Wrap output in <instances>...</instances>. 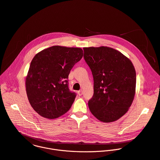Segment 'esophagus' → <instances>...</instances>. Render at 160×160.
I'll list each match as a JSON object with an SVG mask.
<instances>
[{
	"instance_id": "esophagus-1",
	"label": "esophagus",
	"mask_w": 160,
	"mask_h": 160,
	"mask_svg": "<svg viewBox=\"0 0 160 160\" xmlns=\"http://www.w3.org/2000/svg\"><path fill=\"white\" fill-rule=\"evenodd\" d=\"M78 95H79V96L82 95V94H83V92H82V90H79V91L78 92Z\"/></svg>"
}]
</instances>
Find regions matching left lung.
<instances>
[{
  "label": "left lung",
  "mask_w": 160,
  "mask_h": 160,
  "mask_svg": "<svg viewBox=\"0 0 160 160\" xmlns=\"http://www.w3.org/2000/svg\"><path fill=\"white\" fill-rule=\"evenodd\" d=\"M83 51L93 78L89 109L102 122L117 121L128 111L134 97V67L129 59L112 48H83Z\"/></svg>",
  "instance_id": "8db88e82"
}]
</instances>
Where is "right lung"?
Returning a JSON list of instances; mask_svg holds the SVG:
<instances>
[{"instance_id":"add662e5","label":"right lung","mask_w":160,"mask_h":160,"mask_svg":"<svg viewBox=\"0 0 160 160\" xmlns=\"http://www.w3.org/2000/svg\"><path fill=\"white\" fill-rule=\"evenodd\" d=\"M82 57L81 48L60 46L35 55L26 78V88L29 102L38 114L56 119L71 108L77 94L69 89L68 75Z\"/></svg>"}]
</instances>
